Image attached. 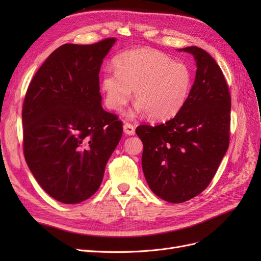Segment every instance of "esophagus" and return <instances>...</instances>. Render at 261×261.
Instances as JSON below:
<instances>
[{
  "instance_id": "esophagus-1",
  "label": "esophagus",
  "mask_w": 261,
  "mask_h": 261,
  "mask_svg": "<svg viewBox=\"0 0 261 261\" xmlns=\"http://www.w3.org/2000/svg\"><path fill=\"white\" fill-rule=\"evenodd\" d=\"M123 130H124L126 135H128V136L135 135V127H134V126L129 123H125L123 125Z\"/></svg>"
}]
</instances>
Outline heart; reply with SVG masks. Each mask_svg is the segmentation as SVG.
Returning <instances> with one entry per match:
<instances>
[{
	"mask_svg": "<svg viewBox=\"0 0 261 261\" xmlns=\"http://www.w3.org/2000/svg\"><path fill=\"white\" fill-rule=\"evenodd\" d=\"M115 72L107 70L101 80L106 106L120 111L132 97L135 111L154 121L174 117L184 108L193 86L192 70L185 63L152 49L125 52L114 60Z\"/></svg>",
	"mask_w": 261,
	"mask_h": 261,
	"instance_id": "b5f03b06",
	"label": "heart"
}]
</instances>
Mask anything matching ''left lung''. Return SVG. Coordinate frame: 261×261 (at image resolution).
I'll use <instances>...</instances> for the list:
<instances>
[{"label":"left lung","instance_id":"left-lung-1","mask_svg":"<svg viewBox=\"0 0 261 261\" xmlns=\"http://www.w3.org/2000/svg\"><path fill=\"white\" fill-rule=\"evenodd\" d=\"M196 61V76L184 108L164 124L140 125L141 164L150 189L180 203L210 184L230 143L231 96L222 70L198 46L178 49Z\"/></svg>","mask_w":261,"mask_h":261}]
</instances>
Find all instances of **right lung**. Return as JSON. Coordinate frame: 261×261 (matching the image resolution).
<instances>
[{
    "label": "right lung",
    "instance_id": "obj_1",
    "mask_svg": "<svg viewBox=\"0 0 261 261\" xmlns=\"http://www.w3.org/2000/svg\"><path fill=\"white\" fill-rule=\"evenodd\" d=\"M66 43L53 51L31 81L22 106L23 154L45 193L63 203L98 191L123 134L101 106L99 73L115 43Z\"/></svg>",
    "mask_w": 261,
    "mask_h": 261
}]
</instances>
